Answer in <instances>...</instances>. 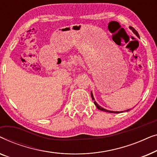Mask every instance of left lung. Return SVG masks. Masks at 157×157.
Wrapping results in <instances>:
<instances>
[{
  "instance_id": "left-lung-1",
  "label": "left lung",
  "mask_w": 157,
  "mask_h": 157,
  "mask_svg": "<svg viewBox=\"0 0 157 157\" xmlns=\"http://www.w3.org/2000/svg\"><path fill=\"white\" fill-rule=\"evenodd\" d=\"M129 29L132 30V31H133V33H134L135 35H136L137 37H139V33H138V32H137L136 30H135L134 28L133 27H132V26H130L129 27ZM91 98H92V99H93L94 101V104H95V106L97 107V109H99V110H101V111H106V112H110V113H120V112H123V111H109V110H106V109H104V108H102L101 106H100L99 105H98L97 103H96V101H95V100H94V96H93V94H92V92H91ZM130 109H128V110H126V111H129Z\"/></svg>"
}]
</instances>
